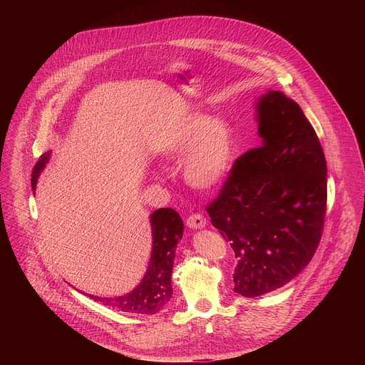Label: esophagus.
Segmentation results:
<instances>
[{
    "mask_svg": "<svg viewBox=\"0 0 365 365\" xmlns=\"http://www.w3.org/2000/svg\"><path fill=\"white\" fill-rule=\"evenodd\" d=\"M186 224L189 228H203L206 225V220L200 214H192L187 217Z\"/></svg>",
    "mask_w": 365,
    "mask_h": 365,
    "instance_id": "obj_1",
    "label": "esophagus"
}]
</instances>
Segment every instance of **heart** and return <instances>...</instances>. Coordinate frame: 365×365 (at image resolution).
<instances>
[{"mask_svg": "<svg viewBox=\"0 0 365 365\" xmlns=\"http://www.w3.org/2000/svg\"><path fill=\"white\" fill-rule=\"evenodd\" d=\"M163 151L172 159L186 155V180L193 187L211 190L222 185L232 169L235 141L224 120L192 113L180 120L163 141Z\"/></svg>", "mask_w": 365, "mask_h": 365, "instance_id": "heart-1", "label": "heart"}]
</instances>
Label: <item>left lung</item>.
Segmentation results:
<instances>
[{"label":"left lung","instance_id":"left-lung-1","mask_svg":"<svg viewBox=\"0 0 365 365\" xmlns=\"http://www.w3.org/2000/svg\"><path fill=\"white\" fill-rule=\"evenodd\" d=\"M264 143L234 162L206 205L211 224L235 252L234 290L245 297L296 277L319 245L327 215V160L297 103L269 91L257 106Z\"/></svg>","mask_w":365,"mask_h":365}]
</instances>
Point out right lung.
Listing matches in <instances>:
<instances>
[{"instance_id":"add662e5","label":"right lung","mask_w":365,"mask_h":365,"mask_svg":"<svg viewBox=\"0 0 365 365\" xmlns=\"http://www.w3.org/2000/svg\"><path fill=\"white\" fill-rule=\"evenodd\" d=\"M50 153L40 155L31 173V187L36 189L37 178L48 160ZM153 231V252L148 270L143 282L128 294L118 297H98L89 294L96 302L113 309L135 315H154L160 312L170 300L172 270L178 241L183 234L180 215L172 207H160L150 217Z\"/></svg>"}]
</instances>
